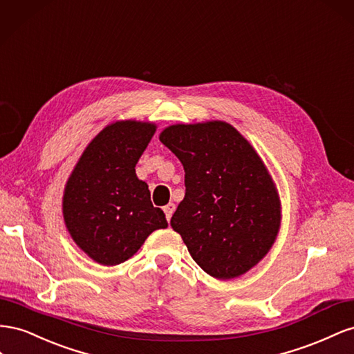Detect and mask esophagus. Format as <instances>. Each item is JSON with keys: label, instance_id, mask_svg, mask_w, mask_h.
Instances as JSON below:
<instances>
[{"label": "esophagus", "instance_id": "34e87169", "mask_svg": "<svg viewBox=\"0 0 354 354\" xmlns=\"http://www.w3.org/2000/svg\"><path fill=\"white\" fill-rule=\"evenodd\" d=\"M175 207H176V206H175L174 203H169V205H166V206H165V214H166V218H167V221H170L171 215H174Z\"/></svg>", "mask_w": 354, "mask_h": 354}]
</instances>
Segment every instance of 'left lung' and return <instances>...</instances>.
<instances>
[{
    "label": "left lung",
    "instance_id": "1",
    "mask_svg": "<svg viewBox=\"0 0 354 354\" xmlns=\"http://www.w3.org/2000/svg\"><path fill=\"white\" fill-rule=\"evenodd\" d=\"M160 140L185 170V197L171 228L209 276L245 274L274 245L281 221L280 197L264 161L221 120L171 124Z\"/></svg>",
    "mask_w": 354,
    "mask_h": 354
}]
</instances>
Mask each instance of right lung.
<instances>
[{
    "label": "right lung",
    "mask_w": 354,
    "mask_h": 354,
    "mask_svg": "<svg viewBox=\"0 0 354 354\" xmlns=\"http://www.w3.org/2000/svg\"><path fill=\"white\" fill-rule=\"evenodd\" d=\"M156 129L136 120L108 124L86 147L66 180V230L100 266L132 258L153 231L167 227L163 210L151 203L148 185L135 170Z\"/></svg>",
    "instance_id": "obj_1"
}]
</instances>
